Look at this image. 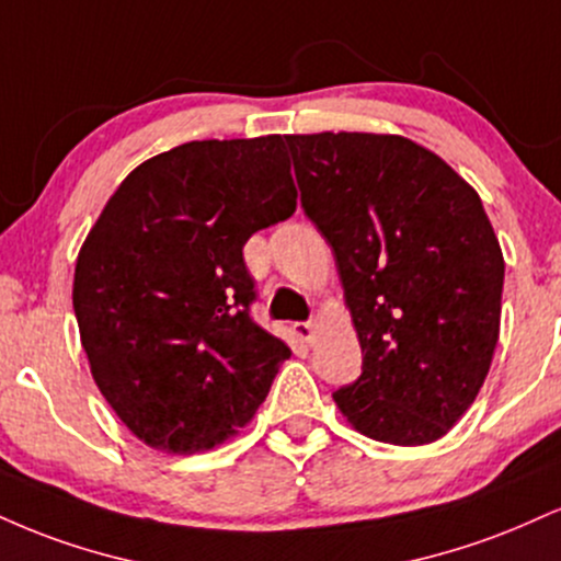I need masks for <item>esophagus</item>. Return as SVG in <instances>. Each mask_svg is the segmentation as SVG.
<instances>
[{
	"instance_id": "34e87169",
	"label": "esophagus",
	"mask_w": 561,
	"mask_h": 561,
	"mask_svg": "<svg viewBox=\"0 0 561 561\" xmlns=\"http://www.w3.org/2000/svg\"><path fill=\"white\" fill-rule=\"evenodd\" d=\"M313 321H298V323H293V332L300 336L302 342H310L313 340Z\"/></svg>"
}]
</instances>
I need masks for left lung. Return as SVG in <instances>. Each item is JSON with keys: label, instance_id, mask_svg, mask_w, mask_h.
Wrapping results in <instances>:
<instances>
[{"label": "left lung", "instance_id": "left-lung-1", "mask_svg": "<svg viewBox=\"0 0 561 561\" xmlns=\"http://www.w3.org/2000/svg\"><path fill=\"white\" fill-rule=\"evenodd\" d=\"M285 140L363 350L336 408L376 442H436L473 404L499 340L504 259L481 198L402 135Z\"/></svg>", "mask_w": 561, "mask_h": 561}]
</instances>
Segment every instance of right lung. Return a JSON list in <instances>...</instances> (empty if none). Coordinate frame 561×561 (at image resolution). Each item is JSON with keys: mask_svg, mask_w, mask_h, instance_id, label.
Masks as SVG:
<instances>
[{"mask_svg": "<svg viewBox=\"0 0 561 561\" xmlns=\"http://www.w3.org/2000/svg\"><path fill=\"white\" fill-rule=\"evenodd\" d=\"M282 135L191 140L144 161L80 248L72 308L91 374L148 447L238 434L289 347L251 319L242 245L298 206Z\"/></svg>", "mask_w": 561, "mask_h": 561, "instance_id": "1", "label": "right lung"}]
</instances>
